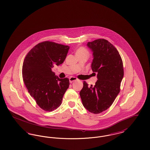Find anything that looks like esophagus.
<instances>
[{
  "label": "esophagus",
  "instance_id": "34e87169",
  "mask_svg": "<svg viewBox=\"0 0 150 150\" xmlns=\"http://www.w3.org/2000/svg\"><path fill=\"white\" fill-rule=\"evenodd\" d=\"M76 80H78V79L75 77H73L71 76L70 78H69V81H70V83H72V82L76 81Z\"/></svg>",
  "mask_w": 150,
  "mask_h": 150
}]
</instances>
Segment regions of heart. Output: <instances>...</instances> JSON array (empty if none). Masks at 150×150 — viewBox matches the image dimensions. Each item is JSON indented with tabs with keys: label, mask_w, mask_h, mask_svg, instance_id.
<instances>
[{
	"label": "heart",
	"mask_w": 150,
	"mask_h": 150,
	"mask_svg": "<svg viewBox=\"0 0 150 150\" xmlns=\"http://www.w3.org/2000/svg\"><path fill=\"white\" fill-rule=\"evenodd\" d=\"M88 54L89 52L88 50L83 47H80L78 48L76 52V54Z\"/></svg>",
	"instance_id": "heart-1"
}]
</instances>
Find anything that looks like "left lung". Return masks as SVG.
I'll list each match as a JSON object with an SVG mask.
<instances>
[{"instance_id":"left-lung-1","label":"left lung","mask_w":150,"mask_h":150,"mask_svg":"<svg viewBox=\"0 0 150 150\" xmlns=\"http://www.w3.org/2000/svg\"><path fill=\"white\" fill-rule=\"evenodd\" d=\"M87 46L93 52L91 66L98 80L94 86L84 81L80 96L85 108L99 114L112 105L120 93L124 75L123 61L118 50L106 40H96Z\"/></svg>"}]
</instances>
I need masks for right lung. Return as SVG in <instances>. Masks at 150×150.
<instances>
[{"mask_svg": "<svg viewBox=\"0 0 150 150\" xmlns=\"http://www.w3.org/2000/svg\"><path fill=\"white\" fill-rule=\"evenodd\" d=\"M70 47L50 41L41 42L26 55L22 76L30 96L40 108L52 111L60 107L70 83L68 78L60 79L52 71L66 59Z\"/></svg>", "mask_w": 150, "mask_h": 150, "instance_id": "1", "label": "right lung"}]
</instances>
